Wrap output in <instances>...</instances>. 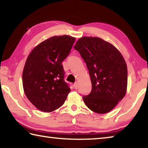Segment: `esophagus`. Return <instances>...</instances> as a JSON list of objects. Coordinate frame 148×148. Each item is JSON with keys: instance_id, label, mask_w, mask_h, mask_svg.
I'll return each instance as SVG.
<instances>
[{"instance_id": "esophagus-1", "label": "esophagus", "mask_w": 148, "mask_h": 148, "mask_svg": "<svg viewBox=\"0 0 148 148\" xmlns=\"http://www.w3.org/2000/svg\"><path fill=\"white\" fill-rule=\"evenodd\" d=\"M73 86H74V88L75 89H77V88H78V83H77V82H75L73 85Z\"/></svg>"}]
</instances>
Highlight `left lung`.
<instances>
[{
  "label": "left lung",
  "instance_id": "1",
  "mask_svg": "<svg viewBox=\"0 0 148 148\" xmlns=\"http://www.w3.org/2000/svg\"><path fill=\"white\" fill-rule=\"evenodd\" d=\"M74 49L86 62L91 77L92 90L83 97L85 104L96 113H108L127 92V67L123 57L112 44L98 37H82Z\"/></svg>",
  "mask_w": 148,
  "mask_h": 148
}]
</instances>
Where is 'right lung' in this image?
<instances>
[{
  "mask_svg": "<svg viewBox=\"0 0 148 148\" xmlns=\"http://www.w3.org/2000/svg\"><path fill=\"white\" fill-rule=\"evenodd\" d=\"M75 39L68 35L52 36L35 47L27 57L22 76L24 92L42 112L58 109L71 91L64 81L61 64L71 52Z\"/></svg>",
  "mask_w": 148,
  "mask_h": 148,
  "instance_id": "1",
  "label": "right lung"
}]
</instances>
